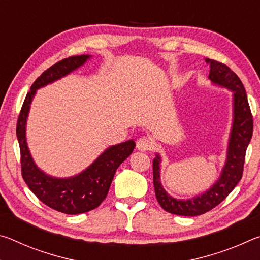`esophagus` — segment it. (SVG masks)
Here are the masks:
<instances>
[{
	"instance_id": "34e87169",
	"label": "esophagus",
	"mask_w": 260,
	"mask_h": 260,
	"mask_svg": "<svg viewBox=\"0 0 260 260\" xmlns=\"http://www.w3.org/2000/svg\"><path fill=\"white\" fill-rule=\"evenodd\" d=\"M153 147H155V141L150 138H146V136L140 138L138 142H136V148L141 151H150L152 150Z\"/></svg>"
}]
</instances>
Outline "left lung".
<instances>
[{
  "label": "left lung",
  "mask_w": 260,
  "mask_h": 260,
  "mask_svg": "<svg viewBox=\"0 0 260 260\" xmlns=\"http://www.w3.org/2000/svg\"><path fill=\"white\" fill-rule=\"evenodd\" d=\"M210 63L211 81L219 86L226 87L234 91V120L228 144L227 160L221 175L212 187L203 195L196 196L187 201L175 200L164 190L160 183L159 156H156L152 162L153 187L159 205L167 212L177 215L195 217L209 212L230 195L243 175L245 152L252 138L253 119L250 105L246 98L244 86L240 78L227 67L214 59H205Z\"/></svg>",
  "instance_id": "left-lung-1"
}]
</instances>
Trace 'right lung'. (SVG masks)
I'll use <instances>...</instances> for the list:
<instances>
[{
	"mask_svg": "<svg viewBox=\"0 0 260 260\" xmlns=\"http://www.w3.org/2000/svg\"><path fill=\"white\" fill-rule=\"evenodd\" d=\"M88 55L71 56L47 69L30 86L17 121V139L20 148L21 175L35 196L47 206L67 214L85 213L94 210L105 200L114 173L134 150L133 140L110 147L93 164L77 177L57 179L49 177L34 164L26 143L25 126L29 105L38 88L43 87L85 63Z\"/></svg>",
	"mask_w": 260,
	"mask_h": 260,
	"instance_id": "1",
	"label": "right lung"
}]
</instances>
